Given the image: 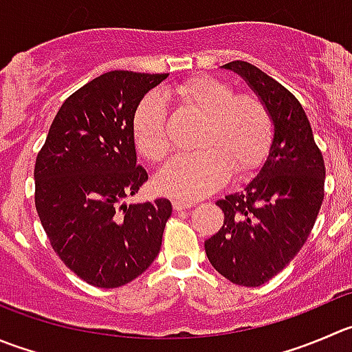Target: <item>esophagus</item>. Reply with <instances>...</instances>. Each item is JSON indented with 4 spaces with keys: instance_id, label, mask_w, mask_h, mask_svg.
<instances>
[{
    "instance_id": "esophagus-1",
    "label": "esophagus",
    "mask_w": 352,
    "mask_h": 352,
    "mask_svg": "<svg viewBox=\"0 0 352 352\" xmlns=\"http://www.w3.org/2000/svg\"><path fill=\"white\" fill-rule=\"evenodd\" d=\"M172 204H173V210L175 211H182V210H189V208H192L196 203H194V201L179 199V197H175V199L172 201Z\"/></svg>"
}]
</instances>
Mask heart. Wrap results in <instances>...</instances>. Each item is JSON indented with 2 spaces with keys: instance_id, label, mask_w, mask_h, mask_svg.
<instances>
[{
  "instance_id": "1",
  "label": "heart",
  "mask_w": 352,
  "mask_h": 352,
  "mask_svg": "<svg viewBox=\"0 0 352 352\" xmlns=\"http://www.w3.org/2000/svg\"><path fill=\"white\" fill-rule=\"evenodd\" d=\"M170 96L203 117L196 151L173 158L160 172L156 186L170 196L196 199L221 186L228 175L244 177L258 168L270 149L274 124L268 108L251 94H235L227 82L199 75L182 82ZM168 110L158 94L139 101L132 115V134L139 153L162 162L170 149Z\"/></svg>"
}]
</instances>
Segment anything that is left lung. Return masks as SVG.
Instances as JSON below:
<instances>
[{
	"label": "left lung",
	"mask_w": 352,
	"mask_h": 352,
	"mask_svg": "<svg viewBox=\"0 0 352 352\" xmlns=\"http://www.w3.org/2000/svg\"><path fill=\"white\" fill-rule=\"evenodd\" d=\"M265 103L274 124L267 160L241 192L217 201L220 230L204 241L214 270L244 287H258L284 270L308 239L323 203L325 163L301 103L248 61H230Z\"/></svg>",
	"instance_id": "1"
}]
</instances>
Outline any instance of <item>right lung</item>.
I'll return each instance as SVG.
<instances>
[{
    "label": "right lung",
    "mask_w": 352,
    "mask_h": 352,
    "mask_svg": "<svg viewBox=\"0 0 352 352\" xmlns=\"http://www.w3.org/2000/svg\"><path fill=\"white\" fill-rule=\"evenodd\" d=\"M168 74L113 70L58 110L34 166L36 210L61 261L87 284H129L155 261L168 199L127 204L148 180L138 165L132 115Z\"/></svg>",
    "instance_id": "add662e5"
}]
</instances>
